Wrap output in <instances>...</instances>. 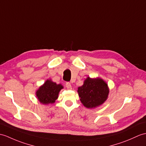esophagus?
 I'll return each mask as SVG.
<instances>
[{"mask_svg": "<svg viewBox=\"0 0 146 146\" xmlns=\"http://www.w3.org/2000/svg\"><path fill=\"white\" fill-rule=\"evenodd\" d=\"M65 86H66V88L68 89V90H72V84H71L69 82H66L65 83Z\"/></svg>", "mask_w": 146, "mask_h": 146, "instance_id": "34e87169", "label": "esophagus"}]
</instances>
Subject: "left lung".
Here are the masks:
<instances>
[{
	"label": "left lung",
	"mask_w": 146,
	"mask_h": 146,
	"mask_svg": "<svg viewBox=\"0 0 146 146\" xmlns=\"http://www.w3.org/2000/svg\"><path fill=\"white\" fill-rule=\"evenodd\" d=\"M78 93L84 106L93 108L102 104L106 100L109 89L103 80L88 77L84 81L83 85L78 88Z\"/></svg>",
	"instance_id": "left-lung-1"
}]
</instances>
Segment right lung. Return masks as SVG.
<instances>
[{
    "label": "right lung",
    "instance_id": "right-lung-1",
    "mask_svg": "<svg viewBox=\"0 0 146 146\" xmlns=\"http://www.w3.org/2000/svg\"><path fill=\"white\" fill-rule=\"evenodd\" d=\"M61 84H56L51 80H46L36 93V97L42 104L53 103L58 96L60 91L63 88Z\"/></svg>",
    "mask_w": 146,
    "mask_h": 146
}]
</instances>
